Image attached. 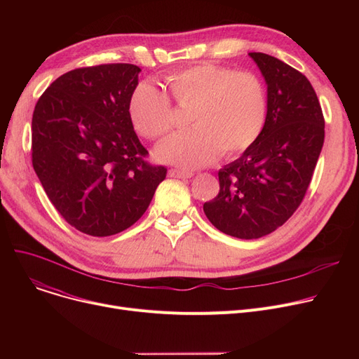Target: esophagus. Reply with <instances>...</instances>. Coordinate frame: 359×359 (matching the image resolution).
Instances as JSON below:
<instances>
[{
  "label": "esophagus",
  "instance_id": "esophagus-1",
  "mask_svg": "<svg viewBox=\"0 0 359 359\" xmlns=\"http://www.w3.org/2000/svg\"><path fill=\"white\" fill-rule=\"evenodd\" d=\"M168 176L170 177H177V179H191L194 176V173L192 172H186V170L172 168V170H168Z\"/></svg>",
  "mask_w": 359,
  "mask_h": 359
}]
</instances>
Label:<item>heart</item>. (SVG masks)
<instances>
[{"instance_id": "1", "label": "heart", "mask_w": 359, "mask_h": 359, "mask_svg": "<svg viewBox=\"0 0 359 359\" xmlns=\"http://www.w3.org/2000/svg\"><path fill=\"white\" fill-rule=\"evenodd\" d=\"M175 102L194 106L191 130L170 137L157 149L158 160L199 168L241 154L260 137L268 116V96L257 75L215 64H199L165 77ZM135 129L160 140L173 129V107L167 94L151 84L138 86L129 99Z\"/></svg>"}]
</instances>
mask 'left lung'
<instances>
[{
	"instance_id": "1",
	"label": "left lung",
	"mask_w": 359,
	"mask_h": 359,
	"mask_svg": "<svg viewBox=\"0 0 359 359\" xmlns=\"http://www.w3.org/2000/svg\"><path fill=\"white\" fill-rule=\"evenodd\" d=\"M249 55L268 86L266 123L219 170V194L203 203L215 229L243 240L271 234L297 211L325 142L323 111L306 75L275 56Z\"/></svg>"
}]
</instances>
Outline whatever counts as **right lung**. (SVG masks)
<instances>
[{
    "label": "right lung",
    "mask_w": 359,
    "mask_h": 359,
    "mask_svg": "<svg viewBox=\"0 0 359 359\" xmlns=\"http://www.w3.org/2000/svg\"><path fill=\"white\" fill-rule=\"evenodd\" d=\"M141 68L103 64L72 69L37 100L32 163L64 219L93 237L118 234L147 211L167 168L145 161L129 116Z\"/></svg>",
    "instance_id": "add662e5"
}]
</instances>
